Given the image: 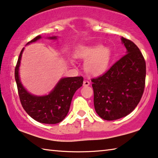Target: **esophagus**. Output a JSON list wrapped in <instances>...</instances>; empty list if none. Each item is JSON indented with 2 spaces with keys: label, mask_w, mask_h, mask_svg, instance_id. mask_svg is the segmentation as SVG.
<instances>
[{
  "label": "esophagus",
  "mask_w": 158,
  "mask_h": 158,
  "mask_svg": "<svg viewBox=\"0 0 158 158\" xmlns=\"http://www.w3.org/2000/svg\"><path fill=\"white\" fill-rule=\"evenodd\" d=\"M90 84V81H88V80H84V83H83V86H88Z\"/></svg>",
  "instance_id": "esophagus-1"
}]
</instances>
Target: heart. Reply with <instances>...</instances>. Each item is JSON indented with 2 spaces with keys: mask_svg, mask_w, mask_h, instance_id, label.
<instances>
[{
  "mask_svg": "<svg viewBox=\"0 0 158 158\" xmlns=\"http://www.w3.org/2000/svg\"><path fill=\"white\" fill-rule=\"evenodd\" d=\"M79 58L87 60L84 64L85 69L90 74L103 73L109 67L112 59V52L109 48L102 45L81 46L77 52Z\"/></svg>",
  "mask_w": 158,
  "mask_h": 158,
  "instance_id": "b5f03b06",
  "label": "heart"
}]
</instances>
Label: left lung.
<instances>
[{"mask_svg": "<svg viewBox=\"0 0 158 158\" xmlns=\"http://www.w3.org/2000/svg\"><path fill=\"white\" fill-rule=\"evenodd\" d=\"M127 54L101 76L91 79L94 107L105 120L127 116L137 106L143 94L146 61L134 42L122 37Z\"/></svg>", "mask_w": 158, "mask_h": 158, "instance_id": "1", "label": "left lung"}]
</instances>
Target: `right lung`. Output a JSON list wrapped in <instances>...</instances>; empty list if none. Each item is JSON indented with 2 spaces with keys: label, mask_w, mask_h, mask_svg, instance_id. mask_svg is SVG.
<instances>
[{
  "label": "right lung",
  "mask_w": 158,
  "mask_h": 158,
  "mask_svg": "<svg viewBox=\"0 0 158 158\" xmlns=\"http://www.w3.org/2000/svg\"><path fill=\"white\" fill-rule=\"evenodd\" d=\"M41 37L37 36L27 44L36 41ZM49 39H56L57 37L52 36ZM23 51L22 48L15 69V78L22 106L27 113L37 122L51 124L59 123L68 113L72 97L77 90L82 86L84 78L82 77L62 78L46 96H36L30 94L22 86L19 77V67Z\"/></svg>",
  "instance_id": "add662e5"
}]
</instances>
